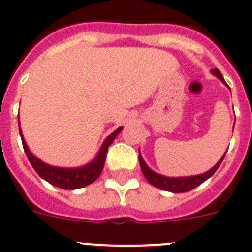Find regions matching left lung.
Wrapping results in <instances>:
<instances>
[{
	"instance_id": "obj_1",
	"label": "left lung",
	"mask_w": 252,
	"mask_h": 252,
	"mask_svg": "<svg viewBox=\"0 0 252 252\" xmlns=\"http://www.w3.org/2000/svg\"><path fill=\"white\" fill-rule=\"evenodd\" d=\"M212 74L213 75H216L217 78L222 82V83H225L224 76L221 75V72L219 71V70L213 69ZM224 158H225V155L220 158V160H219V162H217L212 169H209L208 172L203 173V174H199V176H191V177L161 176V174L154 172V170H151V169L147 166V164L144 162V160H143L140 152H139V164H140L143 174H144L147 181H148L152 186L158 187V189H161V190L170 191V192H176V194H178V192H186V191L192 190V189H195V187L199 186V185H202L204 181L208 180L209 177L212 176L213 173L216 172L217 169H219V166H220V164L222 162Z\"/></svg>"
}]
</instances>
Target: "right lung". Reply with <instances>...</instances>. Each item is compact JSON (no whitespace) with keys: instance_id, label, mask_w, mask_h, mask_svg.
Instances as JSON below:
<instances>
[{"instance_id":"add662e5","label":"right lung","mask_w":252,"mask_h":252,"mask_svg":"<svg viewBox=\"0 0 252 252\" xmlns=\"http://www.w3.org/2000/svg\"><path fill=\"white\" fill-rule=\"evenodd\" d=\"M18 124H19V118H18ZM122 130V127L117 128L116 131L112 132L108 138L105 139V142L101 146L100 151H98L97 156L90 162V164L84 165L82 168H56V166H50V165L45 164L41 160L36 158L35 155L31 154V151L28 150L26 140L23 139L21 132L22 144H23L24 152L27 155L28 160L36 170V173L39 174L41 178L49 182L50 185L61 187V189H66V190H75V189H80V187L91 185L92 182L97 180L98 176L101 174L104 164H105L106 154H108V148L113 143L116 136L118 135Z\"/></svg>"}]
</instances>
